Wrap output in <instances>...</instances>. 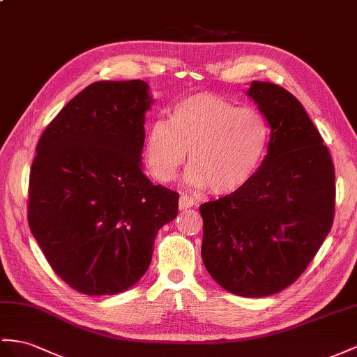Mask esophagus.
<instances>
[{
  "label": "esophagus",
  "mask_w": 357,
  "mask_h": 357,
  "mask_svg": "<svg viewBox=\"0 0 357 357\" xmlns=\"http://www.w3.org/2000/svg\"><path fill=\"white\" fill-rule=\"evenodd\" d=\"M195 205H196V202H195L193 197L185 196V195H182L179 197V209H181V211H184V209H188V208L195 206Z\"/></svg>",
  "instance_id": "esophagus-1"
}]
</instances>
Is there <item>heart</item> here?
<instances>
[{
  "instance_id": "b5f03b06",
  "label": "heart",
  "mask_w": 357,
  "mask_h": 357,
  "mask_svg": "<svg viewBox=\"0 0 357 357\" xmlns=\"http://www.w3.org/2000/svg\"><path fill=\"white\" fill-rule=\"evenodd\" d=\"M268 143V122L257 109L240 108L214 93H195L172 107L169 121L151 123L144 162L153 178L169 182L190 149V184L209 185L215 195H232L258 172Z\"/></svg>"
}]
</instances>
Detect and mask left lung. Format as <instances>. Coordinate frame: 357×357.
<instances>
[{"mask_svg": "<svg viewBox=\"0 0 357 357\" xmlns=\"http://www.w3.org/2000/svg\"><path fill=\"white\" fill-rule=\"evenodd\" d=\"M245 93L271 128L267 155L244 188L200 205L202 259L226 291L267 297L298 279L331 232L335 169L294 95L264 81Z\"/></svg>", "mask_w": 357, "mask_h": 357, "instance_id": "left-lung-1", "label": "left lung"}]
</instances>
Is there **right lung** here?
Returning a JSON list of instances; mask_svg holds the SVG:
<instances>
[{
    "instance_id": "1",
    "label": "right lung",
    "mask_w": 357,
    "mask_h": 357,
    "mask_svg": "<svg viewBox=\"0 0 357 357\" xmlns=\"http://www.w3.org/2000/svg\"><path fill=\"white\" fill-rule=\"evenodd\" d=\"M153 102L142 79L96 81L43 131L29 187V225L59 278L87 296L134 287L149 268L179 195L143 173L144 117Z\"/></svg>"
}]
</instances>
